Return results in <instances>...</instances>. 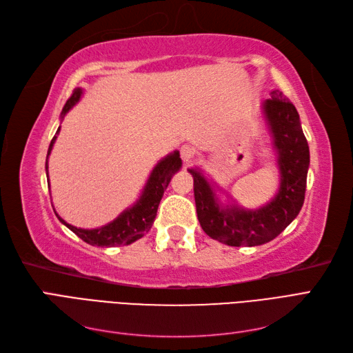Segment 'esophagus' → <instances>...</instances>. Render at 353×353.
Masks as SVG:
<instances>
[{"instance_id":"esophagus-1","label":"esophagus","mask_w":353,"mask_h":353,"mask_svg":"<svg viewBox=\"0 0 353 353\" xmlns=\"http://www.w3.org/2000/svg\"><path fill=\"white\" fill-rule=\"evenodd\" d=\"M179 154H181V159H183V162L185 165H188L191 162V159H193L194 153H193V148H191L190 145H183V147H181Z\"/></svg>"}]
</instances>
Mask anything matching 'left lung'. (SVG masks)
<instances>
[{"mask_svg":"<svg viewBox=\"0 0 353 353\" xmlns=\"http://www.w3.org/2000/svg\"><path fill=\"white\" fill-rule=\"evenodd\" d=\"M279 153L281 187L276 197L259 210L221 209L208 181L196 169L194 200L200 225L208 236L227 245H259L274 240L301 212L305 201L309 147L293 103L279 90L263 103Z\"/></svg>","mask_w":353,"mask_h":353,"instance_id":"8db88e82","label":"left lung"}]
</instances>
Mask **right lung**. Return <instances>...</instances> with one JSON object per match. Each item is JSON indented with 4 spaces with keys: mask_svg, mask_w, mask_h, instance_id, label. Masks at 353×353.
Segmentation results:
<instances>
[{
    "mask_svg": "<svg viewBox=\"0 0 353 353\" xmlns=\"http://www.w3.org/2000/svg\"><path fill=\"white\" fill-rule=\"evenodd\" d=\"M81 94H82L81 88L73 90L72 95L65 104V108H63L61 114L68 113V110L72 108V105L81 99ZM56 138L57 135L52 137L48 147V154L51 152L52 144L56 141ZM179 168H181V157L178 152H174L163 160H160V163L156 165L150 178H148L144 193L141 199L138 200L137 205L131 209L125 210L119 218L110 222L109 225H104L97 230H81L73 225H69V223L63 221L60 216L57 218L65 223L69 230H72L74 234H77L79 239H82L85 243H88L91 245L114 248V245L131 244L135 240L141 239L144 234L148 232V230L152 228L153 222L156 219L159 203L162 200V196L165 193V190L168 188L170 178H172V175Z\"/></svg>",
    "mask_w": 353,
    "mask_h": 353,
    "instance_id": "right-lung-1",
    "label": "right lung"
}]
</instances>
